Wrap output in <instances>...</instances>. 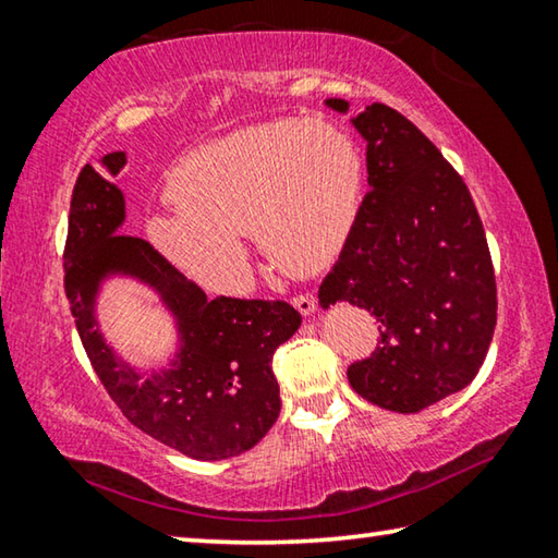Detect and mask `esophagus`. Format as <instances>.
<instances>
[{
    "instance_id": "34e87169",
    "label": "esophagus",
    "mask_w": 558,
    "mask_h": 558,
    "mask_svg": "<svg viewBox=\"0 0 558 558\" xmlns=\"http://www.w3.org/2000/svg\"><path fill=\"white\" fill-rule=\"evenodd\" d=\"M293 305L300 315H313L317 311L315 295H298V298H293Z\"/></svg>"
}]
</instances>
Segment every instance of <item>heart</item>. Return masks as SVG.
Wrapping results in <instances>:
<instances>
[{
    "label": "heart",
    "mask_w": 558,
    "mask_h": 558,
    "mask_svg": "<svg viewBox=\"0 0 558 558\" xmlns=\"http://www.w3.org/2000/svg\"><path fill=\"white\" fill-rule=\"evenodd\" d=\"M362 156L330 123L278 119L210 141L166 181L175 216L148 220L158 253L198 286L238 295L251 282L241 235L288 276L325 268L350 235Z\"/></svg>",
    "instance_id": "obj_1"
}]
</instances>
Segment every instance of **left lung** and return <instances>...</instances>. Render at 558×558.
<instances>
[{"mask_svg": "<svg viewBox=\"0 0 558 558\" xmlns=\"http://www.w3.org/2000/svg\"><path fill=\"white\" fill-rule=\"evenodd\" d=\"M350 123L367 144L369 193L317 298L377 317V350L348 379L367 402L414 414L480 373L497 325L492 255L462 175L412 121L373 104Z\"/></svg>", "mask_w": 558, "mask_h": 558, "instance_id": "obj_1", "label": "left lung"}]
</instances>
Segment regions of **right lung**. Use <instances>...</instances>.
<instances>
[{
    "label": "right lung",
    "instance_id": "obj_1",
    "mask_svg": "<svg viewBox=\"0 0 558 558\" xmlns=\"http://www.w3.org/2000/svg\"><path fill=\"white\" fill-rule=\"evenodd\" d=\"M99 163L78 173L64 251L66 298L96 375L131 424L175 452L201 462L247 452L278 420L272 352L303 317L280 300H208L146 241L121 235L126 198L113 175L126 154H106ZM119 277L151 289L174 320V355L151 374L123 361L100 330V290Z\"/></svg>",
    "mask_w": 558,
    "mask_h": 558
}]
</instances>
